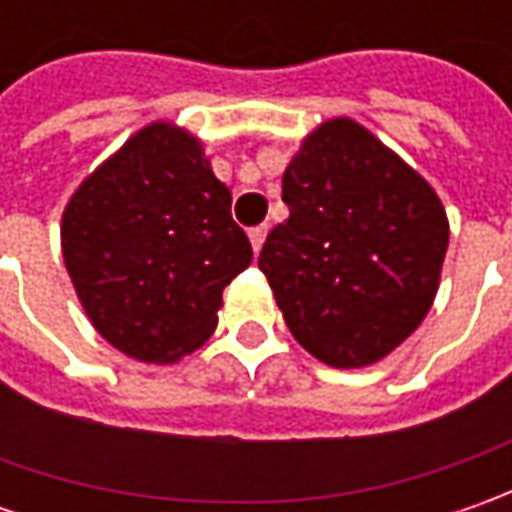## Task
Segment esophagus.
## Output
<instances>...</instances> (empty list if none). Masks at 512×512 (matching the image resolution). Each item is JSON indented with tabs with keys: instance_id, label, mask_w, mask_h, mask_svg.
<instances>
[{
	"instance_id": "34e87169",
	"label": "esophagus",
	"mask_w": 512,
	"mask_h": 512,
	"mask_svg": "<svg viewBox=\"0 0 512 512\" xmlns=\"http://www.w3.org/2000/svg\"><path fill=\"white\" fill-rule=\"evenodd\" d=\"M265 236H267V225L250 227V245H253V250H256V253H259V250H262V245H265Z\"/></svg>"
}]
</instances>
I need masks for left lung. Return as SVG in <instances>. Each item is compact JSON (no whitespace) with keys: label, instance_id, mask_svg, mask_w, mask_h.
<instances>
[{"label":"left lung","instance_id":"1","mask_svg":"<svg viewBox=\"0 0 512 512\" xmlns=\"http://www.w3.org/2000/svg\"><path fill=\"white\" fill-rule=\"evenodd\" d=\"M287 222L259 267L293 339L330 367L384 359L439 290L447 216L413 168L353 119H330L282 179Z\"/></svg>","mask_w":512,"mask_h":512}]
</instances>
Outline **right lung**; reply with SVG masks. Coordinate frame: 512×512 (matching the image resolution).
I'll return each mask as SVG.
<instances>
[{
    "label": "right lung",
    "mask_w": 512,
    "mask_h": 512,
    "mask_svg": "<svg viewBox=\"0 0 512 512\" xmlns=\"http://www.w3.org/2000/svg\"><path fill=\"white\" fill-rule=\"evenodd\" d=\"M196 136L153 122L73 193L62 256L93 327L130 359L176 362L210 339L253 247Z\"/></svg>",
    "instance_id": "1"
}]
</instances>
